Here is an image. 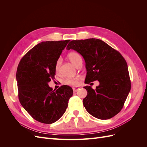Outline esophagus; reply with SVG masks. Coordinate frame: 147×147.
Instances as JSON below:
<instances>
[{
  "label": "esophagus",
  "instance_id": "obj_1",
  "mask_svg": "<svg viewBox=\"0 0 147 147\" xmlns=\"http://www.w3.org/2000/svg\"><path fill=\"white\" fill-rule=\"evenodd\" d=\"M80 89L79 87H74L73 88V91L74 92H77L78 91V90Z\"/></svg>",
  "mask_w": 147,
  "mask_h": 147
}]
</instances>
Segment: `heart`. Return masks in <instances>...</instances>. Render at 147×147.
Instances as JSON below:
<instances>
[{
    "mask_svg": "<svg viewBox=\"0 0 147 147\" xmlns=\"http://www.w3.org/2000/svg\"><path fill=\"white\" fill-rule=\"evenodd\" d=\"M67 57L69 60L72 63L75 67H77L78 64L82 61V56L79 53L77 52H70L67 55ZM61 59H59L56 61V64H55V71L56 72H59V67L61 65ZM80 77H76L72 79H67L65 80V83L67 84H70V85H73V86H77L79 84L80 82Z\"/></svg>",
    "mask_w": 147,
    "mask_h": 147,
    "instance_id": "heart-1",
    "label": "heart"
}]
</instances>
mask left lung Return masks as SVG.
<instances>
[{
	"instance_id": "8db88e82",
	"label": "left lung",
	"mask_w": 147,
	"mask_h": 147,
	"mask_svg": "<svg viewBox=\"0 0 147 147\" xmlns=\"http://www.w3.org/2000/svg\"><path fill=\"white\" fill-rule=\"evenodd\" d=\"M67 50H74L84 59L87 71L84 83L98 80L96 90L84 86L87 96L83 103L87 112L100 119H107L123 107L131 90L126 60L120 53L97 38L72 40Z\"/></svg>"
}]
</instances>
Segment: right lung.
<instances>
[{"label": "right lung", "mask_w": 147, "mask_h": 147, "mask_svg": "<svg viewBox=\"0 0 147 147\" xmlns=\"http://www.w3.org/2000/svg\"><path fill=\"white\" fill-rule=\"evenodd\" d=\"M70 40L37 44L23 57L16 71L18 97L21 105L34 119L51 124L67 108L72 88L63 85L56 91L48 85L55 78V64Z\"/></svg>", "instance_id": "obj_1"}]
</instances>
